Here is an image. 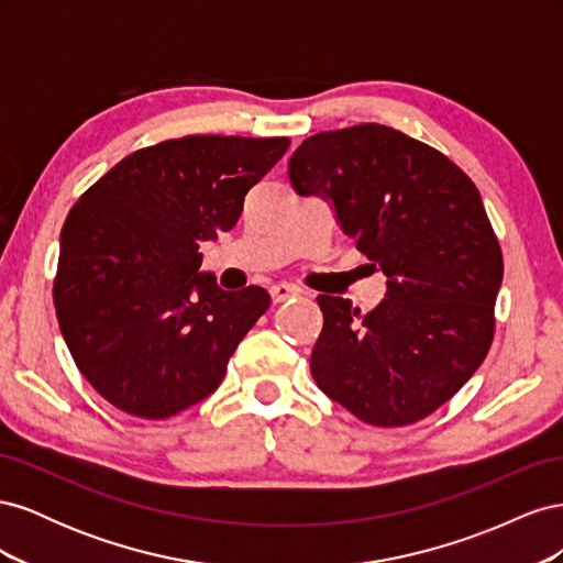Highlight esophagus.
I'll return each mask as SVG.
<instances>
[{
	"label": "esophagus",
	"mask_w": 563,
	"mask_h": 563,
	"mask_svg": "<svg viewBox=\"0 0 563 563\" xmlns=\"http://www.w3.org/2000/svg\"><path fill=\"white\" fill-rule=\"evenodd\" d=\"M300 294L298 286H291V284H275L269 286V296H272V302H284L288 298H296Z\"/></svg>",
	"instance_id": "1"
}]
</instances>
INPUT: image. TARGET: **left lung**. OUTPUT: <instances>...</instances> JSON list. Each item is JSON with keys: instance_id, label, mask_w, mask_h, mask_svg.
Segmentation results:
<instances>
[{"instance_id": "obj_1", "label": "left lung", "mask_w": 563, "mask_h": 563, "mask_svg": "<svg viewBox=\"0 0 563 563\" xmlns=\"http://www.w3.org/2000/svg\"><path fill=\"white\" fill-rule=\"evenodd\" d=\"M302 197L383 269L376 310L319 296L323 329L310 371L323 395L376 428L434 413L486 360L503 284V251L463 168L383 124L310 135L288 162Z\"/></svg>"}]
</instances>
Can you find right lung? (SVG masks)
I'll use <instances>...</instances> for the list:
<instances>
[{
	"instance_id": "obj_1",
	"label": "right lung",
	"mask_w": 563,
	"mask_h": 563,
	"mask_svg": "<svg viewBox=\"0 0 563 563\" xmlns=\"http://www.w3.org/2000/svg\"><path fill=\"white\" fill-rule=\"evenodd\" d=\"M288 139L185 135L131 152L96 180L60 232L54 302L81 376L135 418L207 399L269 308L261 286L223 291L199 244L230 232Z\"/></svg>"
}]
</instances>
